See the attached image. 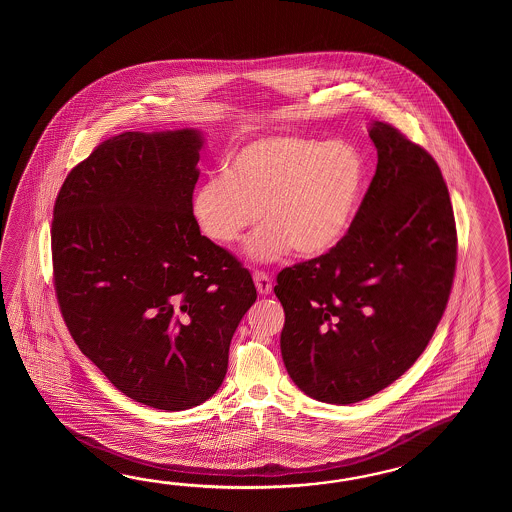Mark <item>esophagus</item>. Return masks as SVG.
Segmentation results:
<instances>
[{"instance_id":"esophagus-1","label":"esophagus","mask_w":512,"mask_h":512,"mask_svg":"<svg viewBox=\"0 0 512 512\" xmlns=\"http://www.w3.org/2000/svg\"><path fill=\"white\" fill-rule=\"evenodd\" d=\"M254 283H256V289H258V293L263 294V296H265V294H271V278H269L265 272H254Z\"/></svg>"}]
</instances>
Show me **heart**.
<instances>
[{
    "instance_id": "heart-1",
    "label": "heart",
    "mask_w": 512,
    "mask_h": 512,
    "mask_svg": "<svg viewBox=\"0 0 512 512\" xmlns=\"http://www.w3.org/2000/svg\"><path fill=\"white\" fill-rule=\"evenodd\" d=\"M364 179V159L349 142L263 135L230 155L225 174L199 185L192 214L201 232L219 245L240 240L263 219L245 243L254 263L280 260L291 249L318 256L346 234Z\"/></svg>"
}]
</instances>
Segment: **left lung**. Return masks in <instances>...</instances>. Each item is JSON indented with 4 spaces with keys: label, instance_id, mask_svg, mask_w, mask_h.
I'll return each instance as SVG.
<instances>
[{
    "label": "left lung",
    "instance_id": "left-lung-1",
    "mask_svg": "<svg viewBox=\"0 0 512 512\" xmlns=\"http://www.w3.org/2000/svg\"><path fill=\"white\" fill-rule=\"evenodd\" d=\"M377 170L346 236L278 274L280 348L316 401L353 404L397 381L425 351L456 272L454 210L430 153L373 120Z\"/></svg>",
    "mask_w": 512,
    "mask_h": 512
}]
</instances>
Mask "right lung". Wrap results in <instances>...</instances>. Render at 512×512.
<instances>
[{
    "mask_svg": "<svg viewBox=\"0 0 512 512\" xmlns=\"http://www.w3.org/2000/svg\"><path fill=\"white\" fill-rule=\"evenodd\" d=\"M201 131H124L56 197L55 291L78 348L137 403L179 412L218 392L251 274L192 214Z\"/></svg>",
    "mask_w": 512,
    "mask_h": 512,
    "instance_id": "1",
    "label": "right lung"
}]
</instances>
